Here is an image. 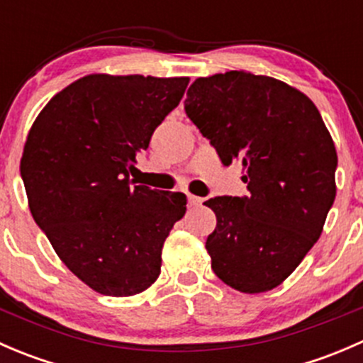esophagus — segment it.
I'll return each mask as SVG.
<instances>
[{
	"instance_id": "esophagus-1",
	"label": "esophagus",
	"mask_w": 363,
	"mask_h": 363,
	"mask_svg": "<svg viewBox=\"0 0 363 363\" xmlns=\"http://www.w3.org/2000/svg\"><path fill=\"white\" fill-rule=\"evenodd\" d=\"M188 202L191 207H199V205H202L203 199H200V196H195V195H188Z\"/></svg>"
}]
</instances>
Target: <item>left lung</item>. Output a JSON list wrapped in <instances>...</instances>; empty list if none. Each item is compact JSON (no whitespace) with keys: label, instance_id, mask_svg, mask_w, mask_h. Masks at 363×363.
<instances>
[{"label":"left lung","instance_id":"left-lung-1","mask_svg":"<svg viewBox=\"0 0 363 363\" xmlns=\"http://www.w3.org/2000/svg\"><path fill=\"white\" fill-rule=\"evenodd\" d=\"M186 116L225 167L239 161L247 196H216L207 237L216 276L242 294L279 286L323 232L337 152L316 105L295 87L247 72L200 77Z\"/></svg>","mask_w":363,"mask_h":363}]
</instances>
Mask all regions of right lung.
I'll return each mask as SVG.
<instances>
[{"instance_id":"add662e5","label":"right lung","mask_w":363,"mask_h":363,"mask_svg":"<svg viewBox=\"0 0 363 363\" xmlns=\"http://www.w3.org/2000/svg\"><path fill=\"white\" fill-rule=\"evenodd\" d=\"M188 82L93 73L60 91L29 130L21 175L33 219L98 294L131 296L158 279L164 239L188 200L135 186L130 174Z\"/></svg>"}]
</instances>
